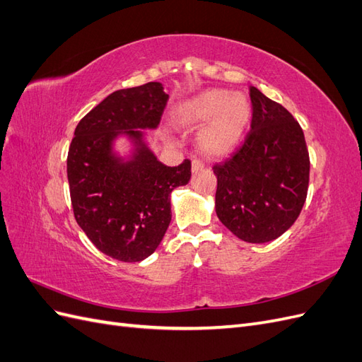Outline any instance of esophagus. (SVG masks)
Segmentation results:
<instances>
[{
  "label": "esophagus",
  "instance_id": "34e87169",
  "mask_svg": "<svg viewBox=\"0 0 362 362\" xmlns=\"http://www.w3.org/2000/svg\"><path fill=\"white\" fill-rule=\"evenodd\" d=\"M204 168H205V166H204V163H202L201 160H193V161H192V172H193V173L201 172Z\"/></svg>",
  "mask_w": 362,
  "mask_h": 362
}]
</instances>
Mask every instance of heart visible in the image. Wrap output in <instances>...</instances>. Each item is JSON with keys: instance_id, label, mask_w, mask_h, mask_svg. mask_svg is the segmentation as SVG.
I'll return each instance as SVG.
<instances>
[{"instance_id": "heart-1", "label": "heart", "mask_w": 362, "mask_h": 362, "mask_svg": "<svg viewBox=\"0 0 362 362\" xmlns=\"http://www.w3.org/2000/svg\"><path fill=\"white\" fill-rule=\"evenodd\" d=\"M180 117L189 125H205L199 134V146L210 156H223L242 139L250 117L246 95L225 89H210L180 108Z\"/></svg>"}]
</instances>
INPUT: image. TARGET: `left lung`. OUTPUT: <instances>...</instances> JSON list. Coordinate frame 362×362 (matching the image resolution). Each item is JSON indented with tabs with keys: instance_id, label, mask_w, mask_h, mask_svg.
<instances>
[{
	"instance_id": "8db88e82",
	"label": "left lung",
	"mask_w": 362,
	"mask_h": 362,
	"mask_svg": "<svg viewBox=\"0 0 362 362\" xmlns=\"http://www.w3.org/2000/svg\"><path fill=\"white\" fill-rule=\"evenodd\" d=\"M250 131L234 154L213 166L216 214L247 243H267L299 217L308 193L310 156L298 120L257 87Z\"/></svg>"
}]
</instances>
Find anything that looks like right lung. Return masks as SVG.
I'll use <instances>...</instances> for the list:
<instances>
[{
  "instance_id": "1",
  "label": "right lung",
  "mask_w": 362,
  "mask_h": 362,
  "mask_svg": "<svg viewBox=\"0 0 362 362\" xmlns=\"http://www.w3.org/2000/svg\"><path fill=\"white\" fill-rule=\"evenodd\" d=\"M169 95L163 84L120 89L108 95L75 128L68 152V181L76 223L103 254L124 262L148 258L172 218L170 193L192 177V163L166 166L144 141L140 129H156ZM128 135L134 156L112 152Z\"/></svg>"
}]
</instances>
